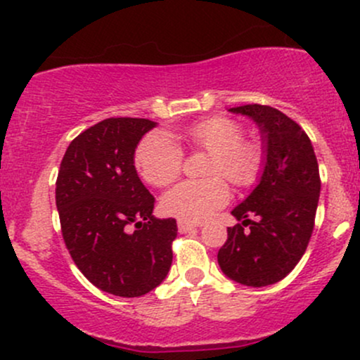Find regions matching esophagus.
<instances>
[{
    "label": "esophagus",
    "mask_w": 360,
    "mask_h": 360,
    "mask_svg": "<svg viewBox=\"0 0 360 360\" xmlns=\"http://www.w3.org/2000/svg\"><path fill=\"white\" fill-rule=\"evenodd\" d=\"M194 229H196V225L191 221H186V220L177 221V230H179V233H186V232H189V230H194Z\"/></svg>",
    "instance_id": "esophagus-1"
}]
</instances>
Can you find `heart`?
Returning a JSON list of instances; mask_svg holds the SVG:
<instances>
[{"label":"heart","instance_id":"heart-1","mask_svg":"<svg viewBox=\"0 0 360 360\" xmlns=\"http://www.w3.org/2000/svg\"><path fill=\"white\" fill-rule=\"evenodd\" d=\"M193 148L212 154L208 176H225L230 183L245 188L255 183L262 154L254 142L242 140L237 122L212 117L194 123L181 134ZM183 150L171 137L152 134L140 142L135 154L140 174L147 183L167 186L183 171ZM230 189L221 177L206 181H183L162 198L164 212L186 221H203L229 203Z\"/></svg>","mask_w":360,"mask_h":360}]
</instances>
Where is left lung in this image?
Masks as SVG:
<instances>
[{"mask_svg": "<svg viewBox=\"0 0 360 360\" xmlns=\"http://www.w3.org/2000/svg\"><path fill=\"white\" fill-rule=\"evenodd\" d=\"M229 111L259 127L264 167L254 191L232 210L242 223L226 230L218 264L235 283L269 286L295 269L311 238L321 186L316 155L303 128L283 111L264 105Z\"/></svg>", "mask_w": 360, "mask_h": 360, "instance_id": "1", "label": "left lung"}]
</instances>
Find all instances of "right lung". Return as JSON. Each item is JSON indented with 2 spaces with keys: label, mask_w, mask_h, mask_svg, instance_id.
<instances>
[{
  "label": "right lung",
  "mask_w": 360,
  "mask_h": 360,
  "mask_svg": "<svg viewBox=\"0 0 360 360\" xmlns=\"http://www.w3.org/2000/svg\"><path fill=\"white\" fill-rule=\"evenodd\" d=\"M157 125L106 118L69 143L56 183L65 247L101 291L137 298L159 286L172 264L174 218H155L154 196L135 169V148Z\"/></svg>",
  "instance_id": "obj_1"
}]
</instances>
